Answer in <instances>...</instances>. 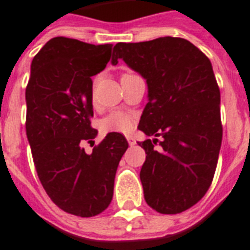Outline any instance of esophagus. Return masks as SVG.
<instances>
[{"instance_id":"34e87169","label":"esophagus","mask_w":250,"mask_h":250,"mask_svg":"<svg viewBox=\"0 0 250 250\" xmlns=\"http://www.w3.org/2000/svg\"><path fill=\"white\" fill-rule=\"evenodd\" d=\"M126 139H127V143H129V145H130V146H134L135 145V139L133 137H131V135H127Z\"/></svg>"}]
</instances>
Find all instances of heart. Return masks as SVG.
<instances>
[{"mask_svg": "<svg viewBox=\"0 0 250 250\" xmlns=\"http://www.w3.org/2000/svg\"><path fill=\"white\" fill-rule=\"evenodd\" d=\"M125 75H130V73H124L123 76ZM99 127L103 134H111V133L126 134L133 129V119L123 111H113L101 120Z\"/></svg>", "mask_w": 250, "mask_h": 250, "instance_id": "obj_1", "label": "heart"}]
</instances>
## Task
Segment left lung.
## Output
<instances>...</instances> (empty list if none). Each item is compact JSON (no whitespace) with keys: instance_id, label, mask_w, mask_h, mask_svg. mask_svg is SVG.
Listing matches in <instances>:
<instances>
[{"instance_id":"obj_1","label":"left lung","mask_w":250,"mask_h":250,"mask_svg":"<svg viewBox=\"0 0 250 250\" xmlns=\"http://www.w3.org/2000/svg\"><path fill=\"white\" fill-rule=\"evenodd\" d=\"M123 59L148 85L139 121L146 135L141 169L146 203L161 214H177L209 189L222 143L221 94L209 58L181 37L116 43L112 64Z\"/></svg>"}]
</instances>
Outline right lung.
Returning <instances> with one entry per match:
<instances>
[{"label": "right lung", "instance_id": "add662e5", "mask_svg": "<svg viewBox=\"0 0 250 250\" xmlns=\"http://www.w3.org/2000/svg\"><path fill=\"white\" fill-rule=\"evenodd\" d=\"M111 55V43L54 37L33 58L25 89V130L40 182L58 208L86 218L111 204L116 170L129 147L120 133L105 135L90 155L81 147L98 134L90 121L91 77Z\"/></svg>", "mask_w": 250, "mask_h": 250}]
</instances>
